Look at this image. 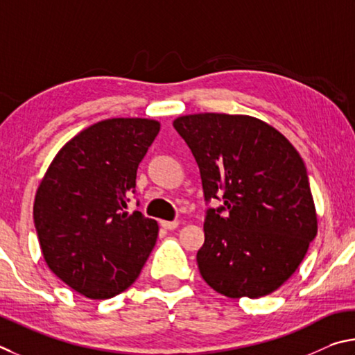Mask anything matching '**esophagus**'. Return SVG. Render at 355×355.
Wrapping results in <instances>:
<instances>
[{
  "mask_svg": "<svg viewBox=\"0 0 355 355\" xmlns=\"http://www.w3.org/2000/svg\"><path fill=\"white\" fill-rule=\"evenodd\" d=\"M179 223L178 221H160V226L166 229V231H174L178 227Z\"/></svg>",
  "mask_w": 355,
  "mask_h": 355,
  "instance_id": "34e87169",
  "label": "esophagus"
}]
</instances>
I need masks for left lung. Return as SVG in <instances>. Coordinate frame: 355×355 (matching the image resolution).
<instances>
[{
    "instance_id": "8db88e82",
    "label": "left lung",
    "mask_w": 355,
    "mask_h": 355,
    "mask_svg": "<svg viewBox=\"0 0 355 355\" xmlns=\"http://www.w3.org/2000/svg\"><path fill=\"white\" fill-rule=\"evenodd\" d=\"M200 166L209 207L196 254L204 281L227 297H262L293 275L316 237L304 160L270 124L248 115L195 114L173 123Z\"/></svg>"
}]
</instances>
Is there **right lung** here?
<instances>
[{"label": "right lung", "instance_id": "right-lung-1", "mask_svg": "<svg viewBox=\"0 0 355 355\" xmlns=\"http://www.w3.org/2000/svg\"><path fill=\"white\" fill-rule=\"evenodd\" d=\"M159 130L146 118L92 124L60 149L37 190L34 225L45 262L90 300L129 288L157 240V221L124 209Z\"/></svg>", "mask_w": 355, "mask_h": 355}]
</instances>
